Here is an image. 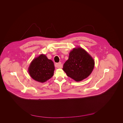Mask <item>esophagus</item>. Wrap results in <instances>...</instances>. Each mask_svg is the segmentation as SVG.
I'll return each instance as SVG.
<instances>
[{"mask_svg": "<svg viewBox=\"0 0 123 123\" xmlns=\"http://www.w3.org/2000/svg\"><path fill=\"white\" fill-rule=\"evenodd\" d=\"M55 67L57 68H61L62 67V65L61 62L58 63H56L55 64Z\"/></svg>", "mask_w": 123, "mask_h": 123, "instance_id": "1", "label": "esophagus"}]
</instances>
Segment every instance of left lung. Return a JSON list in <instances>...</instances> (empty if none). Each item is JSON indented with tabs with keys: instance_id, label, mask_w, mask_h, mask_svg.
Masks as SVG:
<instances>
[{
	"instance_id": "obj_1",
	"label": "left lung",
	"mask_w": 123,
	"mask_h": 123,
	"mask_svg": "<svg viewBox=\"0 0 123 123\" xmlns=\"http://www.w3.org/2000/svg\"><path fill=\"white\" fill-rule=\"evenodd\" d=\"M93 58L84 49L74 48L69 53L68 59L64 63L63 71L67 76L76 82L88 77L94 67Z\"/></svg>"
}]
</instances>
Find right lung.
<instances>
[{
	"label": "right lung",
	"instance_id": "obj_1",
	"mask_svg": "<svg viewBox=\"0 0 123 123\" xmlns=\"http://www.w3.org/2000/svg\"><path fill=\"white\" fill-rule=\"evenodd\" d=\"M55 70L54 63L45 55L35 58L28 68L30 76L37 82H44L51 78Z\"/></svg>",
	"mask_w": 123,
	"mask_h": 123
}]
</instances>
